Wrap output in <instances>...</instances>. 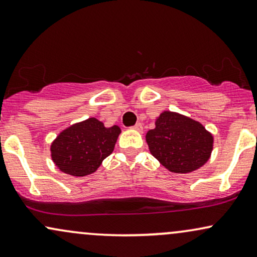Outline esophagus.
Segmentation results:
<instances>
[{
	"label": "esophagus",
	"instance_id": "obj_1",
	"mask_svg": "<svg viewBox=\"0 0 257 257\" xmlns=\"http://www.w3.org/2000/svg\"><path fill=\"white\" fill-rule=\"evenodd\" d=\"M134 130H136V131H138V132H141L142 130H143V127H142V123L141 122H138V123H136V125L134 126V127H132Z\"/></svg>",
	"mask_w": 257,
	"mask_h": 257
}]
</instances>
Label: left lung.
<instances>
[{
  "mask_svg": "<svg viewBox=\"0 0 257 257\" xmlns=\"http://www.w3.org/2000/svg\"><path fill=\"white\" fill-rule=\"evenodd\" d=\"M149 150L169 172H194L210 160L213 136L200 122L176 112L164 110L147 136Z\"/></svg>",
  "mask_w": 257,
  "mask_h": 257,
  "instance_id": "1",
  "label": "left lung"
}]
</instances>
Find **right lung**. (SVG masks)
Segmentation results:
<instances>
[{
  "label": "right lung",
  "instance_id": "obj_1",
  "mask_svg": "<svg viewBox=\"0 0 257 257\" xmlns=\"http://www.w3.org/2000/svg\"><path fill=\"white\" fill-rule=\"evenodd\" d=\"M120 134L119 126L104 127L96 118L76 122L63 130L52 142L51 158L56 167L68 175H90L113 153Z\"/></svg>",
  "mask_w": 257,
  "mask_h": 257
}]
</instances>
